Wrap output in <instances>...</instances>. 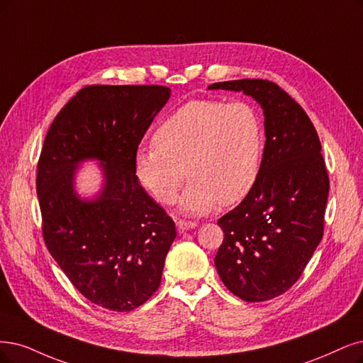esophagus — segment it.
Listing matches in <instances>:
<instances>
[{
    "label": "esophagus",
    "mask_w": 363,
    "mask_h": 363,
    "mask_svg": "<svg viewBox=\"0 0 363 363\" xmlns=\"http://www.w3.org/2000/svg\"><path fill=\"white\" fill-rule=\"evenodd\" d=\"M178 230L182 233V232H186V230H190V229H194V227L197 225L196 223H193V221H184V220H179L178 221Z\"/></svg>",
    "instance_id": "34e87169"
}]
</instances>
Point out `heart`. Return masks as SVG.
Here are the masks:
<instances>
[{
  "instance_id": "b5f03b06",
  "label": "heart",
  "mask_w": 363,
  "mask_h": 363,
  "mask_svg": "<svg viewBox=\"0 0 363 363\" xmlns=\"http://www.w3.org/2000/svg\"><path fill=\"white\" fill-rule=\"evenodd\" d=\"M152 143L134 155L139 184L157 202L170 205L186 174L190 182L179 208L189 216H205L220 202H240L252 190L262 169L264 133L248 103L193 100L158 125Z\"/></svg>"
}]
</instances>
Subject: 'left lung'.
<instances>
[{
    "label": "left lung",
    "instance_id": "left-lung-1",
    "mask_svg": "<svg viewBox=\"0 0 363 363\" xmlns=\"http://www.w3.org/2000/svg\"><path fill=\"white\" fill-rule=\"evenodd\" d=\"M208 89L242 91L263 109L259 179L218 220L224 240L213 262L238 298L269 301L296 283L323 238L329 177L318 134L302 107L269 80H229Z\"/></svg>",
    "mask_w": 363,
    "mask_h": 363
}]
</instances>
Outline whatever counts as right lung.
Returning a JSON list of instances; mask_svg holds the SVG:
<instances>
[{"label": "right lung", "instance_id": "obj_1", "mask_svg": "<svg viewBox=\"0 0 363 363\" xmlns=\"http://www.w3.org/2000/svg\"><path fill=\"white\" fill-rule=\"evenodd\" d=\"M169 97L160 85L86 86L53 119L40 154L45 244L72 284L111 311H131L152 296L177 238L173 220L134 174L139 143ZM86 159L101 160L105 177L91 201L74 190Z\"/></svg>", "mask_w": 363, "mask_h": 363}]
</instances>
